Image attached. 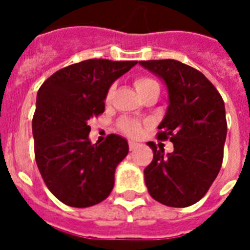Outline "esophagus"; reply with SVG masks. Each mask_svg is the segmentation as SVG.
I'll return each mask as SVG.
<instances>
[{"label": "esophagus", "mask_w": 250, "mask_h": 250, "mask_svg": "<svg viewBox=\"0 0 250 250\" xmlns=\"http://www.w3.org/2000/svg\"><path fill=\"white\" fill-rule=\"evenodd\" d=\"M128 146H129V150H135V149L140 146V144H139V143H135V141H129Z\"/></svg>", "instance_id": "1"}]
</instances>
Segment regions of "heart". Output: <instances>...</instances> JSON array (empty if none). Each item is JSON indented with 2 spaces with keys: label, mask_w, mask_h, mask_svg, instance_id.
Returning <instances> with one entry per match:
<instances>
[{
  "label": "heart",
  "mask_w": 250,
  "mask_h": 250,
  "mask_svg": "<svg viewBox=\"0 0 250 250\" xmlns=\"http://www.w3.org/2000/svg\"><path fill=\"white\" fill-rule=\"evenodd\" d=\"M133 84H135L137 93H141L143 90H145L146 88H149L150 85H154L157 83L153 79H149V78H137ZM113 90L114 88H110L109 92H107V100L111 97ZM119 128H121L122 132L129 137L140 136L141 132H143V125L137 119H132V118H123V119H121Z\"/></svg>",
  "instance_id": "1"
}]
</instances>
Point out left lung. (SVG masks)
I'll list each match as a JSON object with an SVG mask.
<instances>
[{
  "label": "left lung",
  "instance_id": "left-lung-1",
  "mask_svg": "<svg viewBox=\"0 0 250 250\" xmlns=\"http://www.w3.org/2000/svg\"><path fill=\"white\" fill-rule=\"evenodd\" d=\"M139 63L166 84L168 106L157 137L174 144V152L165 154L148 143L154 154L144 170L149 194L171 208L193 205L221 170L227 136L225 102L206 76L188 64L175 60Z\"/></svg>",
  "mask_w": 250,
  "mask_h": 250
}]
</instances>
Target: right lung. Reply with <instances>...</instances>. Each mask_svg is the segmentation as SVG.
I'll return each mask as SVG.
<instances>
[{
	"label": "right lung",
	"mask_w": 250,
	"mask_h": 250,
	"mask_svg": "<svg viewBox=\"0 0 250 250\" xmlns=\"http://www.w3.org/2000/svg\"><path fill=\"white\" fill-rule=\"evenodd\" d=\"M136 63L86 60L54 72L37 92L35 158L49 190L66 205L93 206L113 190L128 143L109 135L102 144H92L88 121L104 113L111 84Z\"/></svg>",
	"instance_id": "obj_1"
}]
</instances>
